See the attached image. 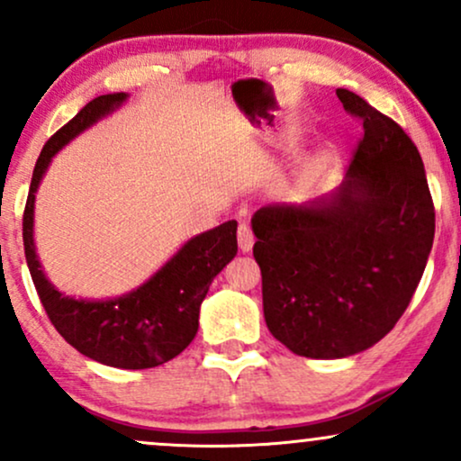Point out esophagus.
I'll return each instance as SVG.
<instances>
[{
  "instance_id": "obj_1",
  "label": "esophagus",
  "mask_w": 461,
  "mask_h": 461,
  "mask_svg": "<svg viewBox=\"0 0 461 461\" xmlns=\"http://www.w3.org/2000/svg\"><path fill=\"white\" fill-rule=\"evenodd\" d=\"M253 242H256V238H253L251 227L245 225V223L238 225V247H240V251H242V253L251 251Z\"/></svg>"
}]
</instances>
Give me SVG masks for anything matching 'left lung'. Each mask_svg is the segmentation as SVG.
Returning a JSON list of instances; mask_svg holds the SVG:
<instances>
[{
	"label": "left lung",
	"mask_w": 461,
	"mask_h": 461,
	"mask_svg": "<svg viewBox=\"0 0 461 461\" xmlns=\"http://www.w3.org/2000/svg\"><path fill=\"white\" fill-rule=\"evenodd\" d=\"M336 95L364 125L345 182L310 203L264 205L251 219L268 331L314 359L356 356L393 330L436 231L425 164L410 136L359 95Z\"/></svg>",
	"instance_id": "left-lung-1"
}]
</instances>
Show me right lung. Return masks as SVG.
<instances>
[{"label":"right lung","instance_id":"1","mask_svg":"<svg viewBox=\"0 0 461 461\" xmlns=\"http://www.w3.org/2000/svg\"><path fill=\"white\" fill-rule=\"evenodd\" d=\"M128 97V93L99 95L45 142L32 173L23 212V247L41 303L68 345L105 366L140 370L160 366L179 356L197 336L201 301L212 279L238 251V223L227 221L190 238L145 284L121 297H68L45 277L34 245V201L41 179L62 147L121 108Z\"/></svg>","mask_w":461,"mask_h":461}]
</instances>
